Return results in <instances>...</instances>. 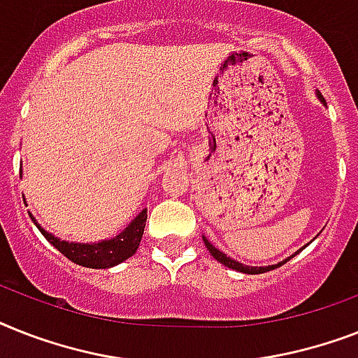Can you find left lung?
<instances>
[{
    "mask_svg": "<svg viewBox=\"0 0 358 358\" xmlns=\"http://www.w3.org/2000/svg\"><path fill=\"white\" fill-rule=\"evenodd\" d=\"M318 95V99H320V103L324 104L325 106V99L322 97V94H316ZM202 239H204V245H206V248L209 250V254L213 255L215 259L219 261V263H222L224 264V266H228V268H231V270H237V272H243V274H263V272H268V270H272V268H278V266H281V264H285L287 263V261L290 259V257H294L296 254H300L301 250L305 248V245L303 248H300L298 250V252H296V254H292L290 255V257H287V259H283V261H280V263L278 264H268V266H250V264H243V263H239V261H235V259H231V257H229V255H226L224 252H220L219 248H215L213 245H211V243H209L208 239H206L204 235H202Z\"/></svg>",
    "mask_w": 358,
    "mask_h": 358,
    "instance_id": "1",
    "label": "left lung"
}]
</instances>
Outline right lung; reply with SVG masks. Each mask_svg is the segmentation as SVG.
Segmentation results:
<instances>
[{
    "label": "right lung",
    "instance_id": "1",
    "mask_svg": "<svg viewBox=\"0 0 358 358\" xmlns=\"http://www.w3.org/2000/svg\"><path fill=\"white\" fill-rule=\"evenodd\" d=\"M31 215V213H29ZM31 219L40 229V234L55 246V248L68 257L69 261L86 266V268H112L115 264L123 263L129 257L136 254V250L139 248L141 237L145 231V222H147V209H141L132 220L130 224L117 234L112 239H103L97 243H69V241H62L57 235L49 234L48 229H43L38 224L36 219L31 215Z\"/></svg>",
    "mask_w": 358,
    "mask_h": 358
}]
</instances>
